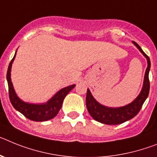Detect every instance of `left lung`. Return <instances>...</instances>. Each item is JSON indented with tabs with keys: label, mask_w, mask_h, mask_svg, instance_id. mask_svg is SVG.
<instances>
[{
	"label": "left lung",
	"mask_w": 157,
	"mask_h": 157,
	"mask_svg": "<svg viewBox=\"0 0 157 157\" xmlns=\"http://www.w3.org/2000/svg\"><path fill=\"white\" fill-rule=\"evenodd\" d=\"M133 43L138 48V50L142 53L143 55L146 58L147 62H148V67H147L145 74H144L142 90L134 101L126 105L125 107H118V108H110V107H104L103 105L99 104L94 99L89 90H87V109H88L90 115L97 122L107 124V125H118V124L123 123L128 120L133 118L138 114L143 103L148 97L149 88H150V83H149V79H148V73H149L151 65L150 59L148 58V56L141 50L140 46L137 43L133 42Z\"/></svg>",
	"instance_id": "8db88e82"
}]
</instances>
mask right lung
<instances>
[{"mask_svg":"<svg viewBox=\"0 0 157 157\" xmlns=\"http://www.w3.org/2000/svg\"><path fill=\"white\" fill-rule=\"evenodd\" d=\"M16 54L9 63L8 71H7V80H8V85H9V99L12 105L16 110L20 111L27 118L35 122H44L47 121L58 114L60 109L62 108V105L65 97L67 94L70 92L75 87V84L62 88L54 95V97L50 99L48 102L45 104H31V103H27L21 101L16 95V92L13 88V84L11 81V67L13 62Z\"/></svg>","mask_w":157,"mask_h":157,"instance_id":"obj_1","label":"right lung"}]
</instances>
